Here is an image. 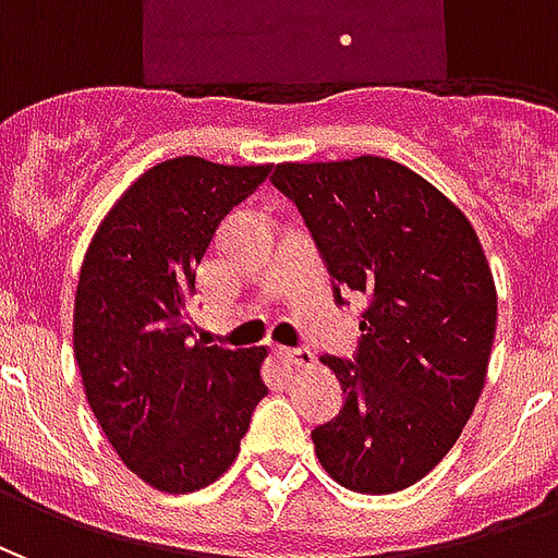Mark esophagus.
Here are the masks:
<instances>
[{"mask_svg": "<svg viewBox=\"0 0 558 558\" xmlns=\"http://www.w3.org/2000/svg\"><path fill=\"white\" fill-rule=\"evenodd\" d=\"M278 355L287 364H292V367H304V364L314 362V352L307 350V347H280Z\"/></svg>", "mask_w": 558, "mask_h": 558, "instance_id": "obj_1", "label": "esophagus"}]
</instances>
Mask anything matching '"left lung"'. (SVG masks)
<instances>
[{
    "instance_id": "8db88e82",
    "label": "left lung",
    "mask_w": 558,
    "mask_h": 558,
    "mask_svg": "<svg viewBox=\"0 0 558 558\" xmlns=\"http://www.w3.org/2000/svg\"><path fill=\"white\" fill-rule=\"evenodd\" d=\"M271 184L299 208L335 302L362 295L352 359L323 355L343 410L314 448L355 493H398L442 460L478 403L496 335V287L466 215L388 158L278 163Z\"/></svg>"
}]
</instances>
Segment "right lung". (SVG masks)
I'll use <instances>...</instances> for the list:
<instances>
[{"label": "right lung", "instance_id": "add662e5", "mask_svg": "<svg viewBox=\"0 0 558 558\" xmlns=\"http://www.w3.org/2000/svg\"><path fill=\"white\" fill-rule=\"evenodd\" d=\"M271 167L172 158L143 172L95 232L74 299V355L95 418L163 493L220 478L239 454L266 350L194 343L196 266Z\"/></svg>", "mask_w": 558, "mask_h": 558}]
</instances>
